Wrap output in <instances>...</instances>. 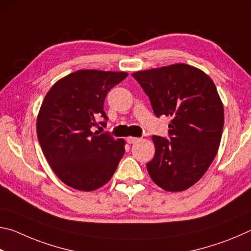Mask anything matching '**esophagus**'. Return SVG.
<instances>
[{"label":"esophagus","mask_w":251,"mask_h":251,"mask_svg":"<svg viewBox=\"0 0 251 251\" xmlns=\"http://www.w3.org/2000/svg\"><path fill=\"white\" fill-rule=\"evenodd\" d=\"M126 141H127V143H128V144H134V143H136V142H138L139 138H137V137H131V136H129V137L126 138Z\"/></svg>","instance_id":"34e87169"}]
</instances>
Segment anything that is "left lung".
I'll list each match as a JSON object with an SVG mask.
<instances>
[{
  "label": "left lung",
  "instance_id": "obj_1",
  "mask_svg": "<svg viewBox=\"0 0 251 251\" xmlns=\"http://www.w3.org/2000/svg\"><path fill=\"white\" fill-rule=\"evenodd\" d=\"M133 77L159 117H172L169 139L152 136L155 156L146 164L157 186L182 192L201 179L217 154L224 128V106L207 74L187 64L139 71Z\"/></svg>",
  "mask_w": 251,
  "mask_h": 251
}]
</instances>
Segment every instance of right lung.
<instances>
[{
	"mask_svg": "<svg viewBox=\"0 0 251 251\" xmlns=\"http://www.w3.org/2000/svg\"><path fill=\"white\" fill-rule=\"evenodd\" d=\"M125 72L80 70L55 83L40 108L36 131L42 151L67 186L91 192L104 186L125 152V141L94 131L107 93L127 77Z\"/></svg>",
	"mask_w": 251,
	"mask_h": 251,
	"instance_id": "1",
	"label": "right lung"
}]
</instances>
